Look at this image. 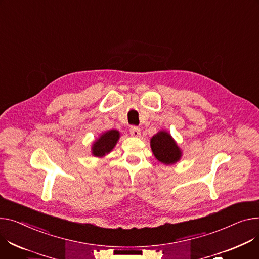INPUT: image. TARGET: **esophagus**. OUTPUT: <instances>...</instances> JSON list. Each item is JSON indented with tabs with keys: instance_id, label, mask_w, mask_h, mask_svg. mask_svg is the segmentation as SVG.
<instances>
[{
	"instance_id": "34e87169",
	"label": "esophagus",
	"mask_w": 259,
	"mask_h": 259,
	"mask_svg": "<svg viewBox=\"0 0 259 259\" xmlns=\"http://www.w3.org/2000/svg\"><path fill=\"white\" fill-rule=\"evenodd\" d=\"M130 134L134 137H139L141 135V129L139 127H131Z\"/></svg>"
}]
</instances>
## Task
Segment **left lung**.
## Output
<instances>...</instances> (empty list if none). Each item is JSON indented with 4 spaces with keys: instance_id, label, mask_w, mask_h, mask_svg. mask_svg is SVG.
Here are the masks:
<instances>
[{
    "instance_id": "obj_1",
    "label": "left lung",
    "mask_w": 259,
    "mask_h": 259,
    "mask_svg": "<svg viewBox=\"0 0 259 259\" xmlns=\"http://www.w3.org/2000/svg\"><path fill=\"white\" fill-rule=\"evenodd\" d=\"M152 152L157 160L164 164H174L180 160L182 152L173 137L166 131H159L150 142Z\"/></svg>"
}]
</instances>
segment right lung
Instances as JSON below:
<instances>
[{"instance_id": "obj_1", "label": "right lung", "mask_w": 259, "mask_h": 259, "mask_svg": "<svg viewBox=\"0 0 259 259\" xmlns=\"http://www.w3.org/2000/svg\"><path fill=\"white\" fill-rule=\"evenodd\" d=\"M119 139V132L117 130H109L100 135L99 139L95 141L92 147V153L94 156L103 157L110 153L115 147Z\"/></svg>"}]
</instances>
